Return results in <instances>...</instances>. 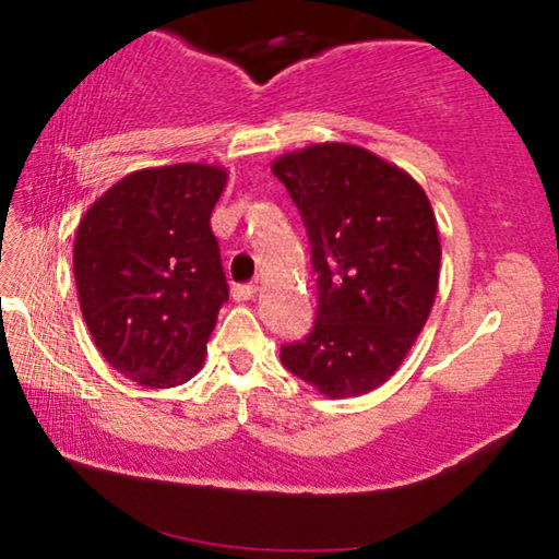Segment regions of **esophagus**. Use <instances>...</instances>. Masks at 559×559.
Segmentation results:
<instances>
[{"label": "esophagus", "mask_w": 559, "mask_h": 559, "mask_svg": "<svg viewBox=\"0 0 559 559\" xmlns=\"http://www.w3.org/2000/svg\"><path fill=\"white\" fill-rule=\"evenodd\" d=\"M257 285H236L234 289H231V297L236 302H249V300H254L257 297Z\"/></svg>", "instance_id": "34e87169"}]
</instances>
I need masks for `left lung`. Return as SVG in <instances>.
I'll return each mask as SVG.
<instances>
[{"label": "left lung", "mask_w": 559, "mask_h": 559, "mask_svg": "<svg viewBox=\"0 0 559 559\" xmlns=\"http://www.w3.org/2000/svg\"><path fill=\"white\" fill-rule=\"evenodd\" d=\"M308 228L318 318L282 364L328 400L369 394L415 346L440 282V234L423 186L373 152L310 144L272 163Z\"/></svg>", "instance_id": "8db88e82"}]
</instances>
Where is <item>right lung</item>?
Listing matches in <instances>:
<instances>
[{
	"label": "right lung",
	"mask_w": 559,
	"mask_h": 559,
	"mask_svg": "<svg viewBox=\"0 0 559 559\" xmlns=\"http://www.w3.org/2000/svg\"><path fill=\"white\" fill-rule=\"evenodd\" d=\"M226 167H144L83 213L73 243L79 302L96 348L147 389L201 371L228 285L211 213Z\"/></svg>",
	"instance_id": "right-lung-1"
}]
</instances>
